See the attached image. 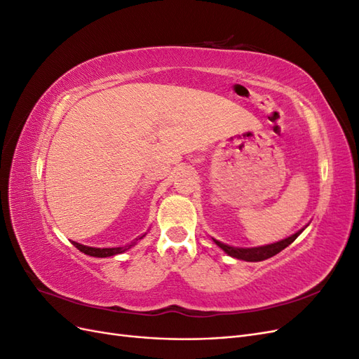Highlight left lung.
<instances>
[{"label":"left lung","instance_id":"1","mask_svg":"<svg viewBox=\"0 0 359 359\" xmlns=\"http://www.w3.org/2000/svg\"><path fill=\"white\" fill-rule=\"evenodd\" d=\"M304 231V227L301 231H298L297 233L290 235L289 238H286V240H281L278 243H274V244H268V245H262V247H252V248H243V247H232V245H227V244H223L222 241H217L214 240V243L219 245L224 253H227L232 257H236V259H241V260H247V262H260V260H265V259H269L276 256L277 253H280L281 250H285L287 245H290L293 241L297 240V238L299 236V233Z\"/></svg>","mask_w":359,"mask_h":359}]
</instances>
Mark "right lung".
Here are the masks:
<instances>
[{
	"label": "right lung",
	"mask_w": 359,
	"mask_h": 359,
	"mask_svg": "<svg viewBox=\"0 0 359 359\" xmlns=\"http://www.w3.org/2000/svg\"><path fill=\"white\" fill-rule=\"evenodd\" d=\"M145 235H142L140 238H136V241L137 240H142ZM136 241L135 243H130V244H127V245H124V247H114V248H97V247H88V245H82V244H79V243H74V241H72V244L79 250V252H82V253H85V255H88V256H94V257H109V256H115V255H121V253H124V252H127L128 248H132L135 244H136Z\"/></svg>",
	"instance_id": "1"
}]
</instances>
